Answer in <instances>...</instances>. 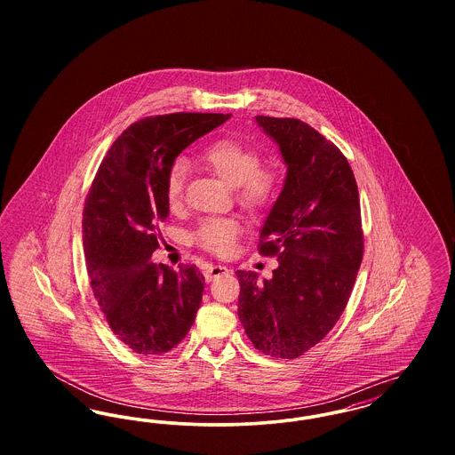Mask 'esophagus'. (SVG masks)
<instances>
[{"label":"esophagus","instance_id":"1","mask_svg":"<svg viewBox=\"0 0 455 455\" xmlns=\"http://www.w3.org/2000/svg\"><path fill=\"white\" fill-rule=\"evenodd\" d=\"M203 273H204L206 282H213L218 276L228 273V267H227V266H221V264H208Z\"/></svg>","mask_w":455,"mask_h":455}]
</instances>
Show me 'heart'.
Instances as JSON below:
<instances>
[{
	"instance_id": "1",
	"label": "heart",
	"mask_w": 455,
	"mask_h": 455,
	"mask_svg": "<svg viewBox=\"0 0 455 455\" xmlns=\"http://www.w3.org/2000/svg\"><path fill=\"white\" fill-rule=\"evenodd\" d=\"M199 160L220 179L235 188L237 199L249 210L267 208L278 196L280 177L273 169L259 167L260 153L234 138H220L203 148ZM188 165L184 160H175L165 175V196L171 204L179 203L188 180ZM243 227L238 218H203L191 240L197 247L227 256L232 252Z\"/></svg>"
}]
</instances>
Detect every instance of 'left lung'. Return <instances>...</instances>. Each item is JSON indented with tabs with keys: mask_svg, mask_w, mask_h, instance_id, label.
Listing matches in <instances>:
<instances>
[{
	"mask_svg": "<svg viewBox=\"0 0 455 455\" xmlns=\"http://www.w3.org/2000/svg\"><path fill=\"white\" fill-rule=\"evenodd\" d=\"M286 164L282 195L260 230L271 280L237 271L238 319L264 355L293 360L315 347L347 308L363 258L360 196L347 156L300 119L256 116Z\"/></svg>",
	"mask_w": 455,
	"mask_h": 455,
	"instance_id": "obj_1",
	"label": "left lung"
}]
</instances>
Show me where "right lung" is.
I'll use <instances>...</instances> for the list:
<instances>
[{
	"label": "right lung",
	"mask_w": 455,
	"mask_h": 455,
	"mask_svg": "<svg viewBox=\"0 0 455 455\" xmlns=\"http://www.w3.org/2000/svg\"><path fill=\"white\" fill-rule=\"evenodd\" d=\"M230 114L175 112L131 124L108 148L84 208V247L93 295L112 332L134 353L162 355L195 323L204 276L150 260L169 217L165 175L173 160Z\"/></svg>",
	"instance_id": "1"
}]
</instances>
